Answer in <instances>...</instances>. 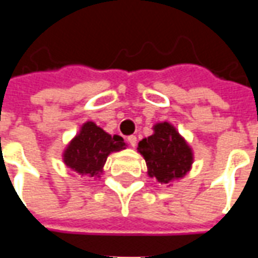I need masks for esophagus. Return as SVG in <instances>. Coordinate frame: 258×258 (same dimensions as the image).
<instances>
[{"label": "esophagus", "instance_id": "esophagus-1", "mask_svg": "<svg viewBox=\"0 0 258 258\" xmlns=\"http://www.w3.org/2000/svg\"><path fill=\"white\" fill-rule=\"evenodd\" d=\"M127 141H128L130 146H133V148L137 146V137H135V135H130L128 138H127Z\"/></svg>", "mask_w": 258, "mask_h": 258}]
</instances>
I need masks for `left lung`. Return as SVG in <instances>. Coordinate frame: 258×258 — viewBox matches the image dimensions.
<instances>
[{
    "instance_id": "obj_1",
    "label": "left lung",
    "mask_w": 258,
    "mask_h": 258,
    "mask_svg": "<svg viewBox=\"0 0 258 258\" xmlns=\"http://www.w3.org/2000/svg\"><path fill=\"white\" fill-rule=\"evenodd\" d=\"M148 175L160 184H168L184 177L192 167L194 152L174 125L167 121L153 125V134L138 144Z\"/></svg>"
}]
</instances>
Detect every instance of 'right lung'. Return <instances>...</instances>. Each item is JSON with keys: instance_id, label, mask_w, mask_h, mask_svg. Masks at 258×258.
Wrapping results in <instances>:
<instances>
[{"instance_id": "right-lung-1", "label": "right lung", "mask_w": 258, "mask_h": 258, "mask_svg": "<svg viewBox=\"0 0 258 258\" xmlns=\"http://www.w3.org/2000/svg\"><path fill=\"white\" fill-rule=\"evenodd\" d=\"M124 148L125 142L121 137L107 134L94 121H87L66 146L63 162L69 168L88 178L99 177L107 156Z\"/></svg>"}]
</instances>
